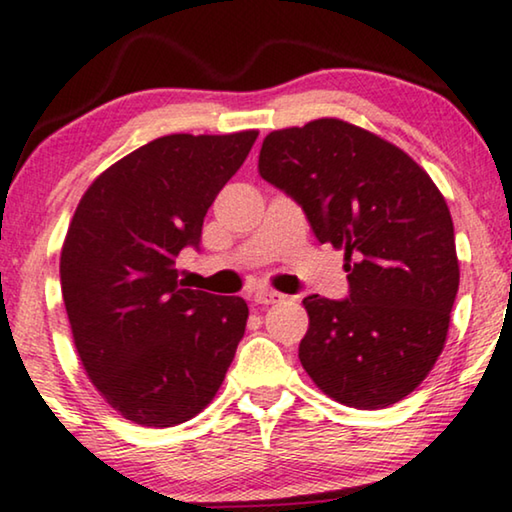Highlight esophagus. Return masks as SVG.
<instances>
[{
	"mask_svg": "<svg viewBox=\"0 0 512 512\" xmlns=\"http://www.w3.org/2000/svg\"><path fill=\"white\" fill-rule=\"evenodd\" d=\"M283 299H285V295H281V292H276V290H260V292H255V302L262 304V306L278 304V302H283Z\"/></svg>",
	"mask_w": 512,
	"mask_h": 512,
	"instance_id": "obj_1",
	"label": "esophagus"
}]
</instances>
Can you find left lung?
Segmentation results:
<instances>
[{
  "mask_svg": "<svg viewBox=\"0 0 512 512\" xmlns=\"http://www.w3.org/2000/svg\"><path fill=\"white\" fill-rule=\"evenodd\" d=\"M257 168L302 206L320 243L344 250L349 271V299L302 302L306 374L358 410L403 400L445 349L459 290L445 196L410 154L342 119L271 131Z\"/></svg>",
  "mask_w": 512,
  "mask_h": 512,
  "instance_id": "1",
  "label": "left lung"
}]
</instances>
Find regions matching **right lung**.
Segmentation results:
<instances>
[{
  "mask_svg": "<svg viewBox=\"0 0 512 512\" xmlns=\"http://www.w3.org/2000/svg\"><path fill=\"white\" fill-rule=\"evenodd\" d=\"M257 135H163L95 177L74 210L60 252L74 349L133 424H185L234 360L248 304L182 288L175 257L199 248L203 217Z\"/></svg>",
  "mask_w": 512,
  "mask_h": 512,
  "instance_id": "add662e5",
  "label": "right lung"
}]
</instances>
